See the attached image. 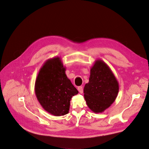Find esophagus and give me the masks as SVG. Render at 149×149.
Instances as JSON below:
<instances>
[{
    "mask_svg": "<svg viewBox=\"0 0 149 149\" xmlns=\"http://www.w3.org/2000/svg\"><path fill=\"white\" fill-rule=\"evenodd\" d=\"M77 90L79 91L80 93H83V88L82 86H79L77 87Z\"/></svg>",
    "mask_w": 149,
    "mask_h": 149,
    "instance_id": "esophagus-1",
    "label": "esophagus"
}]
</instances>
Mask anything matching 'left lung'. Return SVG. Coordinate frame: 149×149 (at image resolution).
Returning a JSON list of instances; mask_svg holds the SVG:
<instances>
[{"label":"left lung","mask_w":149,"mask_h":149,"mask_svg":"<svg viewBox=\"0 0 149 149\" xmlns=\"http://www.w3.org/2000/svg\"><path fill=\"white\" fill-rule=\"evenodd\" d=\"M118 90V82L110 68L102 60H96L84 89L89 108L95 113L103 112L115 101Z\"/></svg>","instance_id":"1"}]
</instances>
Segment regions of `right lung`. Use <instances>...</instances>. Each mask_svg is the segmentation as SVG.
Returning a JSON list of instances; mask_svg holds the SVG:
<instances>
[{"label": "right lung", "instance_id": "right-lung-1", "mask_svg": "<svg viewBox=\"0 0 149 149\" xmlns=\"http://www.w3.org/2000/svg\"><path fill=\"white\" fill-rule=\"evenodd\" d=\"M65 72L59 57L49 59L40 68L35 84V93L40 104L55 116L68 113L72 97L78 94Z\"/></svg>", "mask_w": 149, "mask_h": 149}]
</instances>
